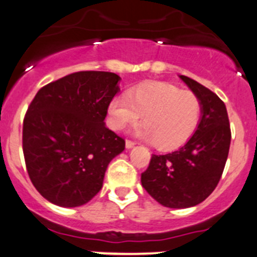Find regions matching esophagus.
Segmentation results:
<instances>
[{
    "mask_svg": "<svg viewBox=\"0 0 257 257\" xmlns=\"http://www.w3.org/2000/svg\"><path fill=\"white\" fill-rule=\"evenodd\" d=\"M136 145V142L131 141V140H126V149H132Z\"/></svg>",
    "mask_w": 257,
    "mask_h": 257,
    "instance_id": "34e87169",
    "label": "esophagus"
}]
</instances>
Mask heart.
<instances>
[{
    "label": "heart",
    "mask_w": 257,
    "mask_h": 257,
    "mask_svg": "<svg viewBox=\"0 0 257 257\" xmlns=\"http://www.w3.org/2000/svg\"><path fill=\"white\" fill-rule=\"evenodd\" d=\"M144 118L137 134L147 141L170 150L184 145L195 134L202 116V102L191 91L166 82L142 83L127 95L111 100L107 122L120 131Z\"/></svg>",
    "instance_id": "1"
}]
</instances>
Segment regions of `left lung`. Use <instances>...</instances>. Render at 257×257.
Returning <instances> with one entry per match:
<instances>
[{
  "mask_svg": "<svg viewBox=\"0 0 257 257\" xmlns=\"http://www.w3.org/2000/svg\"><path fill=\"white\" fill-rule=\"evenodd\" d=\"M202 102L195 134L174 152L152 155L141 174L144 189L162 206L186 209L211 195L221 179L231 142L226 106L216 93L187 76H180Z\"/></svg>",
  "mask_w": 257,
  "mask_h": 257,
  "instance_id": "obj_1",
  "label": "left lung"
}]
</instances>
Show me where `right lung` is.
Here are the masks:
<instances>
[{
	"label": "right lung",
	"instance_id": "right-lung-1",
	"mask_svg": "<svg viewBox=\"0 0 257 257\" xmlns=\"http://www.w3.org/2000/svg\"><path fill=\"white\" fill-rule=\"evenodd\" d=\"M120 76L80 71L43 86L27 108L22 149L29 176L47 201L85 205L97 195L125 140L105 126Z\"/></svg>",
	"mask_w": 257,
	"mask_h": 257
}]
</instances>
